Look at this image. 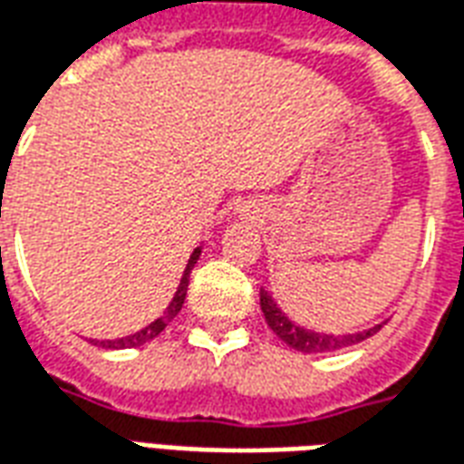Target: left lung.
<instances>
[{
	"mask_svg": "<svg viewBox=\"0 0 464 464\" xmlns=\"http://www.w3.org/2000/svg\"><path fill=\"white\" fill-rule=\"evenodd\" d=\"M261 311L266 315V323L271 325V331L281 338L285 345L301 350V353H331V350L348 348V345H355V343H362L370 335L382 328V325H375V328H368V331L348 333V335H333V333H315L308 331V328H301L298 323H293L285 313L278 308V303L273 301L271 293L261 291Z\"/></svg>",
	"mask_w": 464,
	"mask_h": 464,
	"instance_id": "obj_1",
	"label": "left lung"
}]
</instances>
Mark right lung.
I'll return each mask as SVG.
<instances>
[{"label": "right lung", "instance_id": "1", "mask_svg": "<svg viewBox=\"0 0 464 464\" xmlns=\"http://www.w3.org/2000/svg\"><path fill=\"white\" fill-rule=\"evenodd\" d=\"M198 256H201V246H198V248H193L191 258H188V263H186V271H183L181 276V283H179V288H176V293H173L171 303H169V308L163 311L161 318H156V321L149 323L146 328H141L139 333H133V335L116 338V341H102V348H139V345H143V343L153 341V338H156V335H159V333H161L183 308L186 291H188V278H191V271H193V266H196V261H198Z\"/></svg>", "mask_w": 464, "mask_h": 464}]
</instances>
